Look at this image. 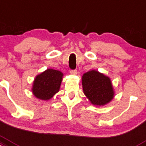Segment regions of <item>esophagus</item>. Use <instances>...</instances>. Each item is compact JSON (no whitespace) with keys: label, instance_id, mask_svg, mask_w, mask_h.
<instances>
[{"label":"esophagus","instance_id":"34e87169","mask_svg":"<svg viewBox=\"0 0 146 146\" xmlns=\"http://www.w3.org/2000/svg\"><path fill=\"white\" fill-rule=\"evenodd\" d=\"M77 73H78V71H77L76 69L70 70V74H72V75H76Z\"/></svg>","mask_w":146,"mask_h":146}]
</instances>
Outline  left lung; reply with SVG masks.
Listing matches in <instances>:
<instances>
[{
  "mask_svg": "<svg viewBox=\"0 0 146 146\" xmlns=\"http://www.w3.org/2000/svg\"><path fill=\"white\" fill-rule=\"evenodd\" d=\"M82 84L84 95L94 105L103 106L114 96L110 78L97 70H91L83 74Z\"/></svg>",
  "mask_w": 146,
  "mask_h": 146,
  "instance_id": "8db88e82",
  "label": "left lung"
}]
</instances>
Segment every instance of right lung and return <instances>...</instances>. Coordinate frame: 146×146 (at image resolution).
Instances as JSON below:
<instances>
[{
	"label": "right lung",
	"instance_id": "1",
	"mask_svg": "<svg viewBox=\"0 0 146 146\" xmlns=\"http://www.w3.org/2000/svg\"><path fill=\"white\" fill-rule=\"evenodd\" d=\"M63 73L60 70L48 68L38 75L33 82V95L38 99L48 100L60 91Z\"/></svg>",
	"mask_w": 146,
	"mask_h": 146
}]
</instances>
